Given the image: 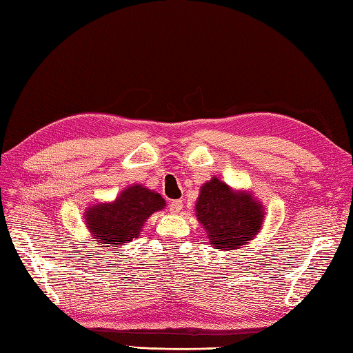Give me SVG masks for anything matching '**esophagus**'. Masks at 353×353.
Masks as SVG:
<instances>
[{"instance_id":"obj_1","label":"esophagus","mask_w":353,"mask_h":353,"mask_svg":"<svg viewBox=\"0 0 353 353\" xmlns=\"http://www.w3.org/2000/svg\"><path fill=\"white\" fill-rule=\"evenodd\" d=\"M183 209V201L182 200H172L170 203V212L171 214H179Z\"/></svg>"}]
</instances>
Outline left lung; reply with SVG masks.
I'll return each mask as SVG.
<instances>
[{
	"mask_svg": "<svg viewBox=\"0 0 353 353\" xmlns=\"http://www.w3.org/2000/svg\"><path fill=\"white\" fill-rule=\"evenodd\" d=\"M197 220L203 224L209 243L224 252L245 245L256 236L264 221V208L250 192L232 190L220 179L200 188Z\"/></svg>",
	"mask_w": 353,
	"mask_h": 353,
	"instance_id": "1",
	"label": "left lung"
}]
</instances>
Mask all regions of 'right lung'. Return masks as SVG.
I'll use <instances>...</instances> for the list:
<instances>
[{
    "label": "right lung",
    "instance_id": "right-lung-1",
    "mask_svg": "<svg viewBox=\"0 0 353 353\" xmlns=\"http://www.w3.org/2000/svg\"><path fill=\"white\" fill-rule=\"evenodd\" d=\"M163 208L161 194L134 183L110 203L89 206L85 212L86 228L100 247H118L138 238L148 216Z\"/></svg>",
    "mask_w": 353,
    "mask_h": 353
}]
</instances>
